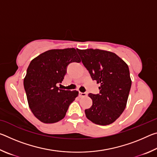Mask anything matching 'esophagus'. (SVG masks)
I'll use <instances>...</instances> for the list:
<instances>
[{
    "label": "esophagus",
    "mask_w": 157,
    "mask_h": 157,
    "mask_svg": "<svg viewBox=\"0 0 157 157\" xmlns=\"http://www.w3.org/2000/svg\"><path fill=\"white\" fill-rule=\"evenodd\" d=\"M79 97H86L87 95V94L85 92L82 93V92L79 91Z\"/></svg>",
    "instance_id": "obj_1"
}]
</instances>
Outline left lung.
I'll list each match as a JSON object with an SVG mask.
<instances>
[{"label": "left lung", "mask_w": 157, "mask_h": 157, "mask_svg": "<svg viewBox=\"0 0 157 157\" xmlns=\"http://www.w3.org/2000/svg\"><path fill=\"white\" fill-rule=\"evenodd\" d=\"M93 80L100 83V94H89L93 105L85 109L86 118L100 125L118 118L125 109L132 81L129 67L115 53L99 49L77 50Z\"/></svg>", "instance_id": "1"}]
</instances>
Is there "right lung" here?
I'll list each match as a JSON object with an SVG mask.
<instances>
[{
	"instance_id": "obj_1",
	"label": "right lung",
	"mask_w": 157,
	"mask_h": 157,
	"mask_svg": "<svg viewBox=\"0 0 157 157\" xmlns=\"http://www.w3.org/2000/svg\"><path fill=\"white\" fill-rule=\"evenodd\" d=\"M75 48L50 50L31 61L23 81L29 107L34 116L44 123H54L64 118L77 91L59 89L69 63L80 62Z\"/></svg>"
}]
</instances>
